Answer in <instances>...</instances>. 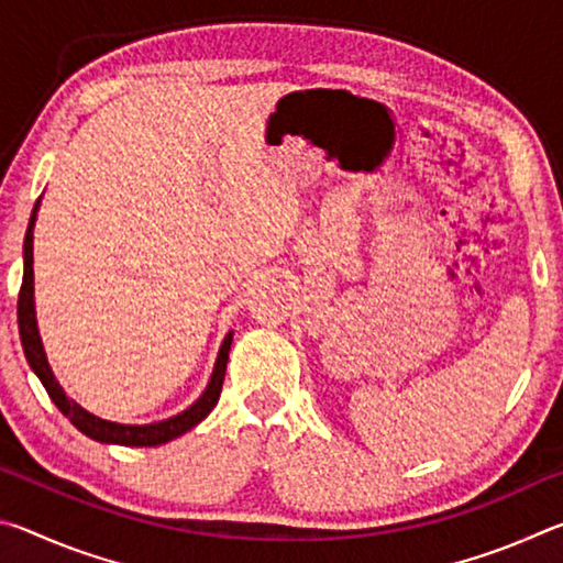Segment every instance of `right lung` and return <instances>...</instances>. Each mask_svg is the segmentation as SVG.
I'll list each match as a JSON object with an SVG mask.
<instances>
[{"mask_svg":"<svg viewBox=\"0 0 563 563\" xmlns=\"http://www.w3.org/2000/svg\"><path fill=\"white\" fill-rule=\"evenodd\" d=\"M40 203H42V198L34 203L30 228H26V235H24V275H22V290H19V300H16V318H19V338H22L26 362H30L34 375L42 379V385L46 393H49L52 402L59 407V412L69 419L76 430L91 437V440L103 442V444L158 446V444L176 440V437L186 434L188 430H194L198 422H203V419L211 415V409L216 407L218 397H221L223 379H225V365H228V350H231L233 332H228L221 350H218V360H216L211 383H208V387L203 389V395L198 397L188 409H184V412H178L176 417L161 419V422H151V424H119V422H109V419H101L97 415L87 412L81 405H76L74 399L66 397L62 385L56 383V377L49 367V360H46V352L42 345L40 328H36L32 263H34V223H36V211H40Z\"/></svg>","mask_w":563,"mask_h":563,"instance_id":"obj_1","label":"right lung"}]
</instances>
